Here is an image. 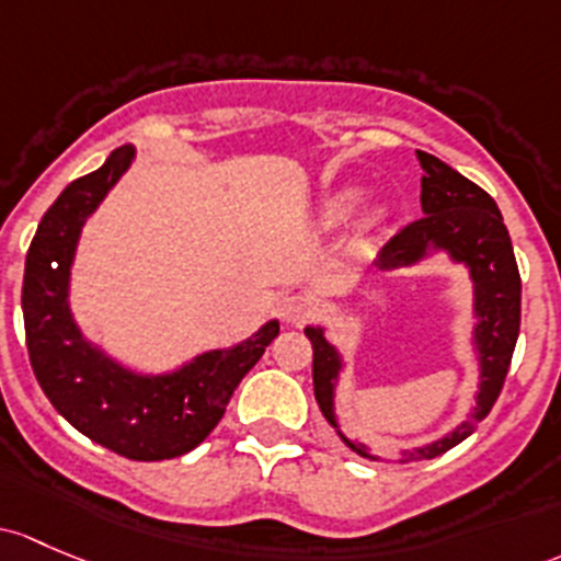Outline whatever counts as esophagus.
Wrapping results in <instances>:
<instances>
[{
	"label": "esophagus",
	"instance_id": "1",
	"mask_svg": "<svg viewBox=\"0 0 561 561\" xmlns=\"http://www.w3.org/2000/svg\"><path fill=\"white\" fill-rule=\"evenodd\" d=\"M314 314H317V304L309 296H300V293H296V296H287L279 304V317L287 322V325H304V322H309Z\"/></svg>",
	"mask_w": 561,
	"mask_h": 561
}]
</instances>
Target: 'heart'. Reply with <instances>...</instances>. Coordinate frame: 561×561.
Wrapping results in <instances>:
<instances>
[{
  "label": "heart",
  "mask_w": 561,
  "mask_h": 561,
  "mask_svg": "<svg viewBox=\"0 0 561 561\" xmlns=\"http://www.w3.org/2000/svg\"><path fill=\"white\" fill-rule=\"evenodd\" d=\"M359 204V191L357 187H344V191L333 193V196L328 198L325 204V211L330 220H341V217H346L350 211H355V206Z\"/></svg>",
  "instance_id": "heart-1"
}]
</instances>
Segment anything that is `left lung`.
<instances>
[{
    "instance_id": "left-lung-1",
    "label": "left lung",
    "mask_w": 561,
    "mask_h": 561,
    "mask_svg": "<svg viewBox=\"0 0 561 561\" xmlns=\"http://www.w3.org/2000/svg\"><path fill=\"white\" fill-rule=\"evenodd\" d=\"M416 161L422 167L424 215L400 228L381 247L376 263L381 268L411 265L420 261L427 247L433 244L444 247L454 261L468 265L476 282V314H479L476 344L481 352V392L470 420H465L446 438L405 454L398 462L433 459L449 451L470 433H476V427L492 411L494 400L503 392L511 357L516 350L518 325H522V276H518L508 228H505L494 198L430 152L416 150ZM306 335L314 346V370H311L314 374V398L325 420L333 427H339L333 416V381L341 368L339 352L328 344L320 328H306ZM350 449L370 457L363 446L350 444Z\"/></svg>"
}]
</instances>
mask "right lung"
Listing matches in <instances>:
<instances>
[{"mask_svg":"<svg viewBox=\"0 0 561 561\" xmlns=\"http://www.w3.org/2000/svg\"><path fill=\"white\" fill-rule=\"evenodd\" d=\"M121 147L102 169L64 187L45 211L23 268V328L34 376L85 438L137 462L182 457L196 449L226 414L233 389L279 335L268 322L233 350L206 352L172 376H137L85 344L67 304L69 265L85 217L128 169Z\"/></svg>","mask_w":561,"mask_h":561,"instance_id":"right-lung-1","label":"right lung"}]
</instances>
